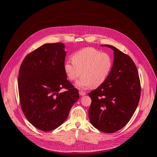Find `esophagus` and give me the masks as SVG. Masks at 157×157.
I'll return each mask as SVG.
<instances>
[{
    "instance_id": "obj_1",
    "label": "esophagus",
    "mask_w": 157,
    "mask_h": 157,
    "mask_svg": "<svg viewBox=\"0 0 157 157\" xmlns=\"http://www.w3.org/2000/svg\"><path fill=\"white\" fill-rule=\"evenodd\" d=\"M79 95H81V96H83V95H86V92H83V91H81H81H79Z\"/></svg>"
}]
</instances>
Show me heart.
Returning a JSON list of instances; mask_svg holds the SVG:
<instances>
[{"label":"heart","mask_w":157,"mask_h":157,"mask_svg":"<svg viewBox=\"0 0 157 157\" xmlns=\"http://www.w3.org/2000/svg\"><path fill=\"white\" fill-rule=\"evenodd\" d=\"M72 59L65 62L64 70L71 81L76 80L81 73L83 74L76 85L84 90L102 85L108 78L113 64L110 55L91 47L74 53Z\"/></svg>","instance_id":"heart-1"}]
</instances>
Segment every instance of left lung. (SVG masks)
Returning a JSON list of instances; mask_svg holds the SVG:
<instances>
[{
    "label": "left lung",
    "instance_id": "left-lung-1",
    "mask_svg": "<svg viewBox=\"0 0 157 157\" xmlns=\"http://www.w3.org/2000/svg\"><path fill=\"white\" fill-rule=\"evenodd\" d=\"M114 62L104 83L88 94L92 103L88 117L92 125L103 132L113 133L124 127L133 116L141 96L136 66L131 58L111 45Z\"/></svg>",
    "mask_w": 157,
    "mask_h": 157
}]
</instances>
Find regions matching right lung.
<instances>
[{"label":"right lung","instance_id":"add662e5","mask_svg":"<svg viewBox=\"0 0 157 157\" xmlns=\"http://www.w3.org/2000/svg\"><path fill=\"white\" fill-rule=\"evenodd\" d=\"M64 48L62 43L45 44L27 55L20 68L22 111L32 125L42 131L61 125L79 98L78 90L67 79ZM62 88L67 90L60 93Z\"/></svg>","mask_w":157,"mask_h":157}]
</instances>
